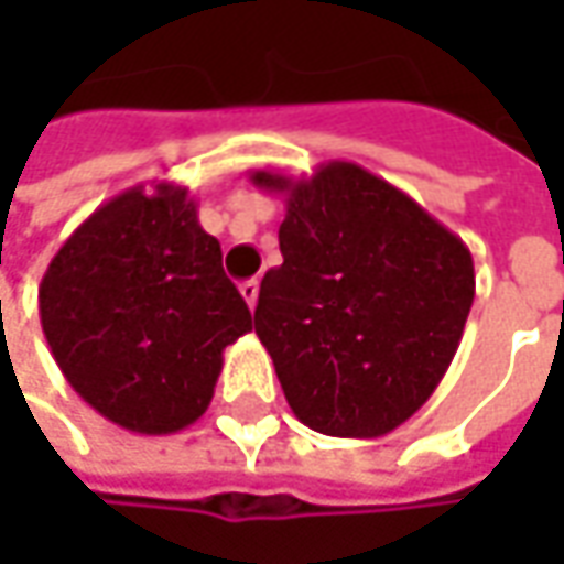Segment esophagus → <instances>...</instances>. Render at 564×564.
Returning a JSON list of instances; mask_svg holds the SVG:
<instances>
[{
    "label": "esophagus",
    "mask_w": 564,
    "mask_h": 564,
    "mask_svg": "<svg viewBox=\"0 0 564 564\" xmlns=\"http://www.w3.org/2000/svg\"><path fill=\"white\" fill-rule=\"evenodd\" d=\"M238 292H241V297L248 301V307L253 311V307H257V297H260V282H257V279H248V282H241Z\"/></svg>",
    "instance_id": "1"
}]
</instances>
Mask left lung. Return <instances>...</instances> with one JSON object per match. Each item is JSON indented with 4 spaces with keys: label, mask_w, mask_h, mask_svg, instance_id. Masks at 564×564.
I'll return each instance as SVG.
<instances>
[{
    "label": "left lung",
    "mask_w": 564,
    "mask_h": 564,
    "mask_svg": "<svg viewBox=\"0 0 564 564\" xmlns=\"http://www.w3.org/2000/svg\"><path fill=\"white\" fill-rule=\"evenodd\" d=\"M285 197L282 267L260 282L250 329L294 417L326 436L377 440L414 417L458 351L474 257L417 200L358 163L292 178L253 169Z\"/></svg>",
    "instance_id": "obj_1"
}]
</instances>
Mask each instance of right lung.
I'll return each instance as SVG.
<instances>
[{
	"mask_svg": "<svg viewBox=\"0 0 564 564\" xmlns=\"http://www.w3.org/2000/svg\"><path fill=\"white\" fill-rule=\"evenodd\" d=\"M36 301L68 386L143 436L204 417L223 351L250 333L219 241L197 223L187 187L172 182L97 206L55 250Z\"/></svg>",
	"mask_w": 564,
	"mask_h": 564,
	"instance_id": "add662e5",
	"label": "right lung"
}]
</instances>
